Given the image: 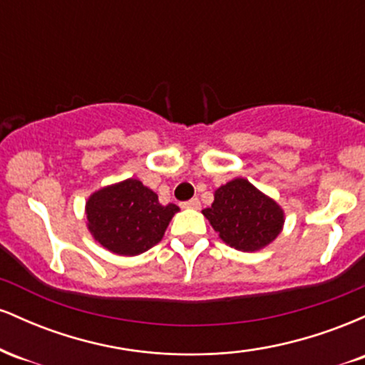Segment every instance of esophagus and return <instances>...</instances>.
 <instances>
[{
    "instance_id": "obj_1",
    "label": "esophagus",
    "mask_w": 365,
    "mask_h": 365,
    "mask_svg": "<svg viewBox=\"0 0 365 365\" xmlns=\"http://www.w3.org/2000/svg\"><path fill=\"white\" fill-rule=\"evenodd\" d=\"M182 207H185V209H199L200 207V200L197 199V197H194V199L187 200V202H182Z\"/></svg>"
}]
</instances>
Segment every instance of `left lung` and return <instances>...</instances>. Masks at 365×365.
Returning a JSON list of instances; mask_svg holds the SVG:
<instances>
[{"label":"left lung","instance_id":"1","mask_svg":"<svg viewBox=\"0 0 365 365\" xmlns=\"http://www.w3.org/2000/svg\"><path fill=\"white\" fill-rule=\"evenodd\" d=\"M202 215L225 244L244 252L266 247L283 226V211L278 204L244 178L217 188L215 202Z\"/></svg>","mask_w":365,"mask_h":365}]
</instances>
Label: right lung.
<instances>
[{
    "label": "right lung",
    "instance_id": "obj_1",
    "mask_svg": "<svg viewBox=\"0 0 365 365\" xmlns=\"http://www.w3.org/2000/svg\"><path fill=\"white\" fill-rule=\"evenodd\" d=\"M178 209L161 206L158 195L133 178L101 188L86 204L91 233L120 255H137L156 245Z\"/></svg>",
    "mask_w": 365,
    "mask_h": 365
}]
</instances>
